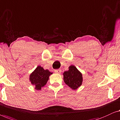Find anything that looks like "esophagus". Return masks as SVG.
Segmentation results:
<instances>
[{"instance_id": "1", "label": "esophagus", "mask_w": 120, "mask_h": 120, "mask_svg": "<svg viewBox=\"0 0 120 120\" xmlns=\"http://www.w3.org/2000/svg\"><path fill=\"white\" fill-rule=\"evenodd\" d=\"M54 72L56 73L60 74V73H61V70L60 69H58V70H54Z\"/></svg>"}]
</instances>
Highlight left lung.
Listing matches in <instances>:
<instances>
[{"mask_svg":"<svg viewBox=\"0 0 120 120\" xmlns=\"http://www.w3.org/2000/svg\"><path fill=\"white\" fill-rule=\"evenodd\" d=\"M63 75L64 82L73 90H76L82 84V74L75 66L71 65L68 70L64 72Z\"/></svg>","mask_w":120,"mask_h":120,"instance_id":"1","label":"left lung"}]
</instances>
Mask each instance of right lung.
I'll list each match as a JSON object with an SVG mask.
<instances>
[{
	"label": "right lung",
	"instance_id": "obj_1",
	"mask_svg": "<svg viewBox=\"0 0 120 120\" xmlns=\"http://www.w3.org/2000/svg\"><path fill=\"white\" fill-rule=\"evenodd\" d=\"M52 73L49 70H44L43 67L38 66L30 75V82L35 86L36 90H40L47 84L49 77Z\"/></svg>",
	"mask_w": 120,
	"mask_h": 120
}]
</instances>
